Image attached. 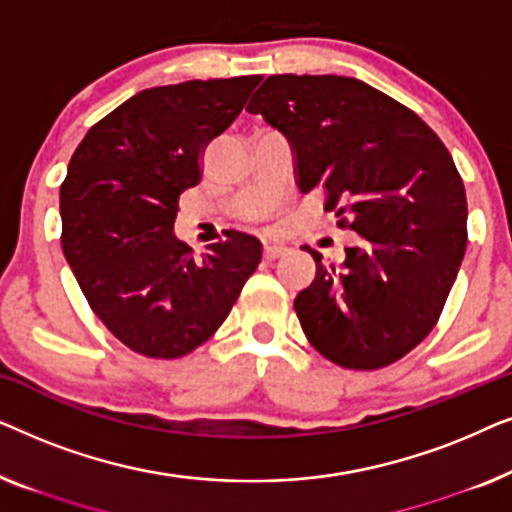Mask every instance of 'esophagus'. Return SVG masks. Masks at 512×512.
<instances>
[{"label": "esophagus", "instance_id": "esophagus-1", "mask_svg": "<svg viewBox=\"0 0 512 512\" xmlns=\"http://www.w3.org/2000/svg\"><path fill=\"white\" fill-rule=\"evenodd\" d=\"M284 254H286L284 244H265V247H263V256L268 258V261H275V258L284 256Z\"/></svg>", "mask_w": 512, "mask_h": 512}]
</instances>
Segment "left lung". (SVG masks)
<instances>
[{
  "label": "left lung",
  "instance_id": "8db88e82",
  "mask_svg": "<svg viewBox=\"0 0 512 512\" xmlns=\"http://www.w3.org/2000/svg\"><path fill=\"white\" fill-rule=\"evenodd\" d=\"M296 153L298 188L359 244L340 268L317 263L293 300L303 333L328 361L377 370L438 324L466 251V191L450 151L415 111L349 76H268L251 97Z\"/></svg>",
  "mask_w": 512,
  "mask_h": 512
}]
</instances>
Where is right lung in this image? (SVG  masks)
Returning <instances> with one entry per match:
<instances>
[{
  "label": "right lung",
  "instance_id": "add662e5",
  "mask_svg": "<svg viewBox=\"0 0 512 512\" xmlns=\"http://www.w3.org/2000/svg\"><path fill=\"white\" fill-rule=\"evenodd\" d=\"M261 76L149 88L95 123L60 186L62 251L97 319L132 352L179 359L219 331L261 263L244 233L193 256L174 237L179 195Z\"/></svg>",
  "mask_w": 512,
  "mask_h": 512
}]
</instances>
